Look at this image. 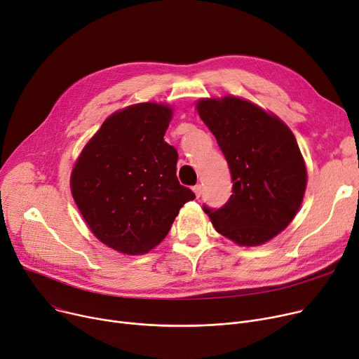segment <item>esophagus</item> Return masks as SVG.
<instances>
[{"label":"esophagus","instance_id":"1","mask_svg":"<svg viewBox=\"0 0 359 359\" xmlns=\"http://www.w3.org/2000/svg\"><path fill=\"white\" fill-rule=\"evenodd\" d=\"M193 191L196 193V196H197V198L201 196V193H203V188H201V185H196L194 188H193Z\"/></svg>","mask_w":359,"mask_h":359}]
</instances>
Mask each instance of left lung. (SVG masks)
Returning a JSON list of instances; mask_svg holds the SVG:
<instances>
[{
	"instance_id": "8db88e82",
	"label": "left lung",
	"mask_w": 359,
	"mask_h": 359,
	"mask_svg": "<svg viewBox=\"0 0 359 359\" xmlns=\"http://www.w3.org/2000/svg\"><path fill=\"white\" fill-rule=\"evenodd\" d=\"M197 111L217 140L231 175L227 203L204 205L220 235L242 246L271 241L296 217L307 171L292 132L277 116L238 97L205 98Z\"/></svg>"
}]
</instances>
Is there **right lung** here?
<instances>
[{
	"label": "right lung",
	"mask_w": 359,
	"mask_h": 359,
	"mask_svg": "<svg viewBox=\"0 0 359 359\" xmlns=\"http://www.w3.org/2000/svg\"><path fill=\"white\" fill-rule=\"evenodd\" d=\"M171 107L140 102L111 114L83 147L71 189L104 245L142 255L159 245L180 208L196 198L177 178L178 152L163 140Z\"/></svg>",
	"instance_id": "obj_1"
}]
</instances>
